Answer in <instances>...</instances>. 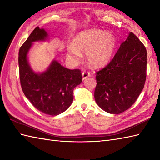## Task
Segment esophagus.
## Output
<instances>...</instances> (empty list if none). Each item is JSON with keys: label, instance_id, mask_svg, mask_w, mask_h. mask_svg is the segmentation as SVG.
<instances>
[{"label": "esophagus", "instance_id": "1", "mask_svg": "<svg viewBox=\"0 0 160 160\" xmlns=\"http://www.w3.org/2000/svg\"><path fill=\"white\" fill-rule=\"evenodd\" d=\"M82 74V78H83V80L86 79L87 78H88V77H89V76H90V73H89V71H83Z\"/></svg>", "mask_w": 160, "mask_h": 160}]
</instances>
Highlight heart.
Wrapping results in <instances>:
<instances>
[{"mask_svg":"<svg viewBox=\"0 0 160 160\" xmlns=\"http://www.w3.org/2000/svg\"><path fill=\"white\" fill-rule=\"evenodd\" d=\"M73 45H69L67 53L74 62H79L82 53H87V60L91 66L99 67L110 62L117 41L113 34L100 29H91L80 33L73 40Z\"/></svg>","mask_w":160,"mask_h":160,"instance_id":"b5f03b06","label":"heart"}]
</instances>
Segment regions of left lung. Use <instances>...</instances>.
<instances>
[{
	"mask_svg": "<svg viewBox=\"0 0 160 160\" xmlns=\"http://www.w3.org/2000/svg\"><path fill=\"white\" fill-rule=\"evenodd\" d=\"M147 64L145 46L130 32L110 62L96 72L94 97L98 106L112 114L128 109L144 89Z\"/></svg>",
	"mask_w": 160,
	"mask_h": 160,
	"instance_id": "obj_1",
	"label": "left lung"
}]
</instances>
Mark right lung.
Instances as JSON below:
<instances>
[{
    "label": "right lung",
    "instance_id": "right-lung-1",
    "mask_svg": "<svg viewBox=\"0 0 160 160\" xmlns=\"http://www.w3.org/2000/svg\"><path fill=\"white\" fill-rule=\"evenodd\" d=\"M47 33L37 27L20 47L18 53L20 85L26 98L42 113L57 115L66 111L73 100V89L82 82L80 69H69L54 60L42 73L30 68L27 55L32 43L45 40Z\"/></svg>",
    "mask_w": 160,
    "mask_h": 160
}]
</instances>
